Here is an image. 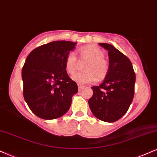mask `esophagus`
<instances>
[{"label":"esophagus","mask_w":157,"mask_h":157,"mask_svg":"<svg viewBox=\"0 0 157 157\" xmlns=\"http://www.w3.org/2000/svg\"><path fill=\"white\" fill-rule=\"evenodd\" d=\"M83 89H84V86H80V85H78V90H79V91H81Z\"/></svg>","instance_id":"obj_1"}]
</instances>
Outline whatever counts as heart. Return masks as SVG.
Listing matches in <instances>:
<instances>
[{"mask_svg":"<svg viewBox=\"0 0 157 157\" xmlns=\"http://www.w3.org/2000/svg\"><path fill=\"white\" fill-rule=\"evenodd\" d=\"M81 60H88L85 64L83 72L75 74L72 80L80 85H86L95 82L97 78L103 79L109 71V63L104 59V52L94 45H87L79 49ZM77 59L74 52L68 54L65 60V69L72 75L76 71Z\"/></svg>","mask_w":157,"mask_h":157,"instance_id":"1","label":"heart"}]
</instances>
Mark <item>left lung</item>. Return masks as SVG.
Masks as SVG:
<instances>
[{
    "instance_id": "1",
    "label": "left lung",
    "mask_w": 157,
    "mask_h": 157,
    "mask_svg": "<svg viewBox=\"0 0 157 157\" xmlns=\"http://www.w3.org/2000/svg\"><path fill=\"white\" fill-rule=\"evenodd\" d=\"M99 45L108 51L109 71L100 86L91 87L89 105L97 119L113 122L125 114L132 102L136 75L131 60L111 44Z\"/></svg>"
}]
</instances>
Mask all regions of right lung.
<instances>
[{
	"label": "right lung",
	"instance_id": "1",
	"mask_svg": "<svg viewBox=\"0 0 157 157\" xmlns=\"http://www.w3.org/2000/svg\"><path fill=\"white\" fill-rule=\"evenodd\" d=\"M77 43L57 40L35 48L22 68L23 97L36 116L44 120L62 117L78 91L65 69V60Z\"/></svg>",
	"mask_w": 157,
	"mask_h": 157
}]
</instances>
